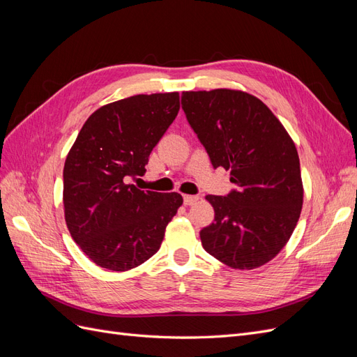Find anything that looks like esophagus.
<instances>
[{
  "mask_svg": "<svg viewBox=\"0 0 357 357\" xmlns=\"http://www.w3.org/2000/svg\"><path fill=\"white\" fill-rule=\"evenodd\" d=\"M198 199H199V197H197V195H185V197H183V202H185V205H193Z\"/></svg>",
  "mask_w": 357,
  "mask_h": 357,
  "instance_id": "obj_1",
  "label": "esophagus"
}]
</instances>
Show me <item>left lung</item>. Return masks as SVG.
<instances>
[{"mask_svg": "<svg viewBox=\"0 0 357 357\" xmlns=\"http://www.w3.org/2000/svg\"><path fill=\"white\" fill-rule=\"evenodd\" d=\"M181 109L213 168L231 169L236 189L207 195L214 222L199 232L205 252L235 269L271 261L298 223L304 189L299 156L284 126L241 91L183 92Z\"/></svg>", "mask_w": 357, "mask_h": 357, "instance_id": "8db88e82", "label": "left lung"}]
</instances>
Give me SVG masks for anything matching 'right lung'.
I'll return each mask as SVG.
<instances>
[{"label":"right lung","instance_id":"right-lung-1","mask_svg":"<svg viewBox=\"0 0 357 357\" xmlns=\"http://www.w3.org/2000/svg\"><path fill=\"white\" fill-rule=\"evenodd\" d=\"M178 110V92L135 95L101 107L80 129L63 167V207L73 240L98 266L128 271L159 250L183 198L129 181L144 174Z\"/></svg>","mask_w":357,"mask_h":357}]
</instances>
